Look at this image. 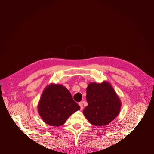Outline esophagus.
Segmentation results:
<instances>
[{"label": "esophagus", "mask_w": 154, "mask_h": 154, "mask_svg": "<svg viewBox=\"0 0 154 154\" xmlns=\"http://www.w3.org/2000/svg\"><path fill=\"white\" fill-rule=\"evenodd\" d=\"M79 106H80V109H83V107H84V106H83V102H79Z\"/></svg>", "instance_id": "34e87169"}]
</instances>
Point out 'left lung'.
<instances>
[{"instance_id":"left-lung-1","label":"left lung","mask_w":154,"mask_h":154,"mask_svg":"<svg viewBox=\"0 0 154 154\" xmlns=\"http://www.w3.org/2000/svg\"><path fill=\"white\" fill-rule=\"evenodd\" d=\"M86 92L88 106L83 110V114L91 124L96 126L106 125L118 116L121 102L109 82L91 83Z\"/></svg>"}]
</instances>
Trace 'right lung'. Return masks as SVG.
<instances>
[{
	"label": "right lung",
	"instance_id": "1",
	"mask_svg": "<svg viewBox=\"0 0 154 154\" xmlns=\"http://www.w3.org/2000/svg\"><path fill=\"white\" fill-rule=\"evenodd\" d=\"M80 109L66 87L54 84L45 88L38 105L39 115L44 122L56 127L63 125Z\"/></svg>",
	"mask_w": 154,
	"mask_h": 154
}]
</instances>
